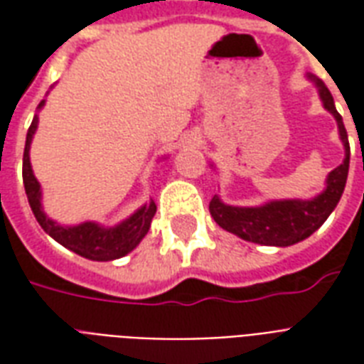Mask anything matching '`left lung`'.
<instances>
[{
    "label": "left lung",
    "instance_id": "obj_1",
    "mask_svg": "<svg viewBox=\"0 0 364 364\" xmlns=\"http://www.w3.org/2000/svg\"><path fill=\"white\" fill-rule=\"evenodd\" d=\"M320 93L323 107L328 109L333 119L337 120L339 138L343 142L345 159L341 166H337L326 179V189L318 197L308 198H284V200H271L261 206H230L224 205L218 195H214L208 210L213 214L214 222L226 232L236 234L242 240L261 245H287L298 244L308 236H312L320 228L343 195L347 173H349V140L347 130L343 127L341 114L337 112L333 105V97L326 87V83L308 75Z\"/></svg>",
    "mask_w": 364,
    "mask_h": 364
}]
</instances>
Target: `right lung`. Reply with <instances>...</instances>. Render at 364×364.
<instances>
[{
    "mask_svg": "<svg viewBox=\"0 0 364 364\" xmlns=\"http://www.w3.org/2000/svg\"><path fill=\"white\" fill-rule=\"evenodd\" d=\"M44 101H41L38 109H43ZM38 127V117L31 122L27 132V142H25V154H23V183H25V193H27L28 205L33 208L36 222L41 224V228L54 237L58 244L68 247L70 252L82 255L85 259L91 261H112L124 257L127 253L134 250L136 245L142 242V237L150 230L151 218L156 214V203L150 200L148 205L140 206L132 216H128L127 220H122L112 228L99 226L97 222H82L77 226H60L58 222L50 220L43 210V193L41 185L36 181L33 167H31V142Z\"/></svg>",
    "mask_w": 364,
    "mask_h": 364,
    "instance_id": "1",
    "label": "right lung"
}]
</instances>
